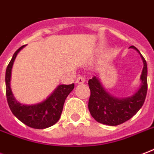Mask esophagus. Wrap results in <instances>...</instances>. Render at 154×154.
<instances>
[{
	"instance_id": "34e87169",
	"label": "esophagus",
	"mask_w": 154,
	"mask_h": 154,
	"mask_svg": "<svg viewBox=\"0 0 154 154\" xmlns=\"http://www.w3.org/2000/svg\"><path fill=\"white\" fill-rule=\"evenodd\" d=\"M85 77H82V76H79L76 80V83H77V84H83V83H85Z\"/></svg>"
}]
</instances>
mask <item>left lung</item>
Here are the masks:
<instances>
[{
  "instance_id": "1",
  "label": "left lung",
  "mask_w": 154,
  "mask_h": 154,
  "mask_svg": "<svg viewBox=\"0 0 154 154\" xmlns=\"http://www.w3.org/2000/svg\"><path fill=\"white\" fill-rule=\"evenodd\" d=\"M140 54L144 67L140 75V87L134 94L126 98H117L109 94L102 85L98 77L89 80L90 90L89 111L94 119L101 124L116 126L128 121L138 112L145 103L147 94V64L138 49L131 46Z\"/></svg>"
}]
</instances>
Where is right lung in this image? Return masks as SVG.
Here are the masks:
<instances>
[{
	"label": "right lung",
	"mask_w": 154,
	"mask_h": 154,
	"mask_svg": "<svg viewBox=\"0 0 154 154\" xmlns=\"http://www.w3.org/2000/svg\"><path fill=\"white\" fill-rule=\"evenodd\" d=\"M26 45L15 51L11 60L8 64L5 72V90H6L7 102L14 114L20 121L27 126L36 129H43L56 124L61 116L64 101L71 93L74 84L71 85H60L56 90L46 98L38 103L26 105L19 103L14 98L10 88V79L13 64L17 53Z\"/></svg>",
	"instance_id": "1"
}]
</instances>
